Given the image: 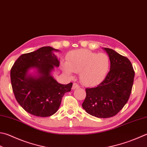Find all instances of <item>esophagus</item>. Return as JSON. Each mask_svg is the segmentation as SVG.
<instances>
[{
	"label": "esophagus",
	"mask_w": 147,
	"mask_h": 147,
	"mask_svg": "<svg viewBox=\"0 0 147 147\" xmlns=\"http://www.w3.org/2000/svg\"><path fill=\"white\" fill-rule=\"evenodd\" d=\"M80 86H79V85L77 84V83H76V82H74V84H73V86H72V89L73 90H75V89H77V88H79Z\"/></svg>",
	"instance_id": "obj_1"
}]
</instances>
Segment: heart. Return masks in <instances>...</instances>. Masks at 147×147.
<instances>
[{"label":"heart","instance_id":"b5f03b06","mask_svg":"<svg viewBox=\"0 0 147 147\" xmlns=\"http://www.w3.org/2000/svg\"><path fill=\"white\" fill-rule=\"evenodd\" d=\"M110 66L109 56L105 53L97 54L89 50L80 49L70 52L66 63L62 69L66 74L79 73L80 79L84 85L94 86L105 79Z\"/></svg>","mask_w":147,"mask_h":147}]
</instances>
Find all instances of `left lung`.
Segmentation results:
<instances>
[{
  "instance_id": "1",
  "label": "left lung",
  "mask_w": 147,
  "mask_h": 147,
  "mask_svg": "<svg viewBox=\"0 0 147 147\" xmlns=\"http://www.w3.org/2000/svg\"><path fill=\"white\" fill-rule=\"evenodd\" d=\"M109 55L110 71L100 84L86 88V96L82 106L93 117H114L122 109L131 95L134 70L128 58L114 50L104 48Z\"/></svg>"
}]
</instances>
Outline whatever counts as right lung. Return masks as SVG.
<instances>
[{
	"label": "right lung",
	"mask_w": 147,
	"mask_h": 147,
	"mask_svg": "<svg viewBox=\"0 0 147 147\" xmlns=\"http://www.w3.org/2000/svg\"><path fill=\"white\" fill-rule=\"evenodd\" d=\"M58 51L51 47H43L37 51L22 54L11 69L13 91L16 101L32 115L47 117L57 112L63 95L71 91L72 82L58 83L51 75L59 61L52 54ZM30 68H36L37 77L27 75Z\"/></svg>",
	"instance_id": "1"
}]
</instances>
